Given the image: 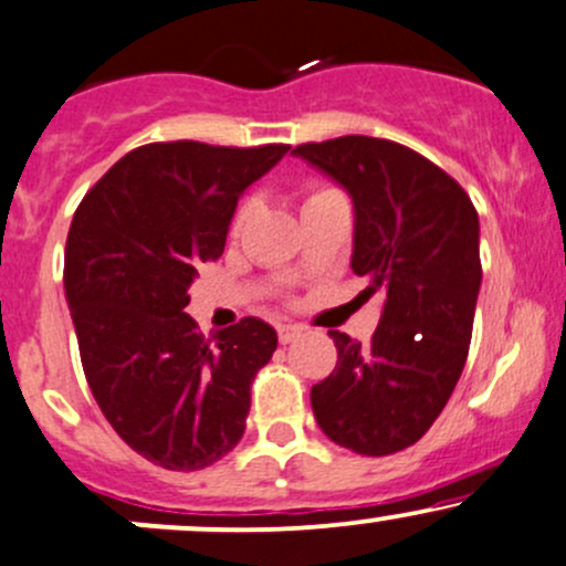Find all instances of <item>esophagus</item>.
<instances>
[{
    "mask_svg": "<svg viewBox=\"0 0 566 566\" xmlns=\"http://www.w3.org/2000/svg\"><path fill=\"white\" fill-rule=\"evenodd\" d=\"M276 333H279V340H282V344H293V340H297L303 335V327L301 325H279Z\"/></svg>",
    "mask_w": 566,
    "mask_h": 566,
    "instance_id": "1",
    "label": "esophagus"
}]
</instances>
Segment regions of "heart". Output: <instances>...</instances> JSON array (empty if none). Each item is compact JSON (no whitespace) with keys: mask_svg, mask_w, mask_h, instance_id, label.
Returning <instances> with one entry per match:
<instances>
[{"mask_svg":"<svg viewBox=\"0 0 566 566\" xmlns=\"http://www.w3.org/2000/svg\"><path fill=\"white\" fill-rule=\"evenodd\" d=\"M331 196H338V192H335V190H327V188H316V190L308 192V198H306V203H303V207H308V203L322 201V198H331ZM244 217H247V207L241 209L239 217H235V228H239L241 222H244Z\"/></svg>","mask_w":566,"mask_h":566,"instance_id":"b5f03b06","label":"heart"}]
</instances>
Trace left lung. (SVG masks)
I'll return each mask as SVG.
<instances>
[{
	"mask_svg": "<svg viewBox=\"0 0 566 566\" xmlns=\"http://www.w3.org/2000/svg\"><path fill=\"white\" fill-rule=\"evenodd\" d=\"M293 155L349 192L352 271L384 295L370 346L331 331L338 363L312 387L314 419L344 449L395 454L430 430L468 359L481 290L475 207L397 142L338 136Z\"/></svg>",
	"mask_w": 566,
	"mask_h": 566,
	"instance_id": "1",
	"label": "left lung"
}]
</instances>
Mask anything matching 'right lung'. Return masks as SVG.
<instances>
[{"mask_svg":"<svg viewBox=\"0 0 566 566\" xmlns=\"http://www.w3.org/2000/svg\"><path fill=\"white\" fill-rule=\"evenodd\" d=\"M287 150L155 142L74 212L64 293L85 378L112 430L166 470L209 468L244 434L276 331L247 316L203 338L185 306L198 265L226 250L239 198Z\"/></svg>","mask_w":566,"mask_h":566,"instance_id":"add662e5","label":"right lung"}]
</instances>
